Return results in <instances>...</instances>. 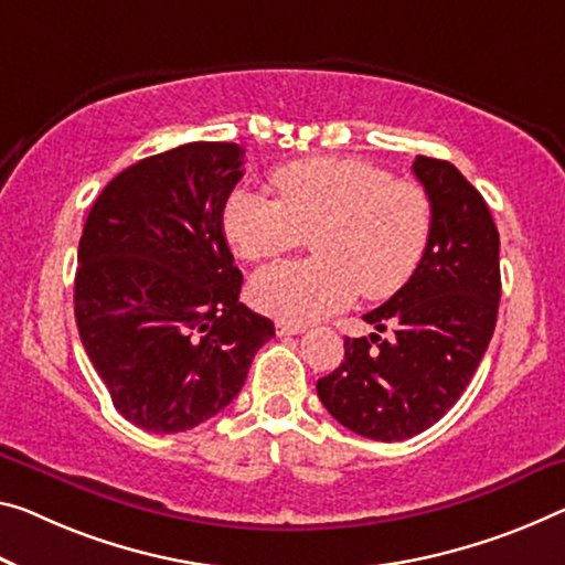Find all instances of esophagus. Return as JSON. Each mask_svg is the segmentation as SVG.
Wrapping results in <instances>:
<instances>
[{
  "label": "esophagus",
  "mask_w": 565,
  "mask_h": 565,
  "mask_svg": "<svg viewBox=\"0 0 565 565\" xmlns=\"http://www.w3.org/2000/svg\"><path fill=\"white\" fill-rule=\"evenodd\" d=\"M277 335H298V333H302L306 331V326H300V323H285V320H277Z\"/></svg>",
  "instance_id": "34e87169"
}]
</instances>
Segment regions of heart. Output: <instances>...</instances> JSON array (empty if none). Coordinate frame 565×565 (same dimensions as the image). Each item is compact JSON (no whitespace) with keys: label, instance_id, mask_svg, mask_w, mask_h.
<instances>
[{"label":"heart","instance_id":"obj_1","mask_svg":"<svg viewBox=\"0 0 565 565\" xmlns=\"http://www.w3.org/2000/svg\"><path fill=\"white\" fill-rule=\"evenodd\" d=\"M277 199L232 192L222 212L230 245L245 259L277 257L310 234L316 257L259 270L249 298L285 323L341 310L355 290L381 300L402 290L431 237L424 186L359 159H302L275 169Z\"/></svg>","mask_w":565,"mask_h":565}]
</instances>
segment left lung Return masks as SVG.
<instances>
[{
    "mask_svg": "<svg viewBox=\"0 0 565 565\" xmlns=\"http://www.w3.org/2000/svg\"><path fill=\"white\" fill-rule=\"evenodd\" d=\"M429 194V247L402 290L363 316L392 341L345 338V355L318 379L320 402L361 437L402 441L429 429L470 384L498 323L500 234L482 194L449 161L416 156Z\"/></svg>",
    "mask_w": 565,
    "mask_h": 565,
    "instance_id": "1",
    "label": "left lung"
}]
</instances>
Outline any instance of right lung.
Here are the masks:
<instances>
[{
	"mask_svg": "<svg viewBox=\"0 0 565 565\" xmlns=\"http://www.w3.org/2000/svg\"><path fill=\"white\" fill-rule=\"evenodd\" d=\"M245 149L194 141L120 171L85 220L75 323L120 416L177 434L220 414L275 335L239 302L222 212Z\"/></svg>",
	"mask_w": 565,
	"mask_h": 565,
	"instance_id": "right-lung-1",
	"label": "right lung"
}]
</instances>
